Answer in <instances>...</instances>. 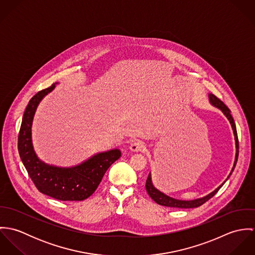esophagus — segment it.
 <instances>
[{"label":"esophagus","mask_w":255,"mask_h":255,"mask_svg":"<svg viewBox=\"0 0 255 255\" xmlns=\"http://www.w3.org/2000/svg\"><path fill=\"white\" fill-rule=\"evenodd\" d=\"M129 149L132 152H140V151H143L145 149V144L140 140H136V141H134L130 144Z\"/></svg>","instance_id":"1"}]
</instances>
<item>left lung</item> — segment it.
<instances>
[{"instance_id":"obj_1","label":"left lung","mask_w":255,"mask_h":255,"mask_svg":"<svg viewBox=\"0 0 255 255\" xmlns=\"http://www.w3.org/2000/svg\"><path fill=\"white\" fill-rule=\"evenodd\" d=\"M209 102L212 106L218 108L223 112V114L227 117V119L229 120L231 126H232V128H233V131H234V135H235V141H236V157H235V162H234V166L232 168V171L230 173V175L228 176V178L226 179V181L223 182L222 184H220L218 187L213 190L212 192H210L209 194L203 196V197H200V198H196V199H193V200H181V199H176L174 197H171L167 194H165L164 192L160 191L159 189H157L154 185H153V182H152V179H151V173H149L148 175V178L146 180V190H147V193L149 194V196L156 202L158 203L159 205H163V206H167V207H176V208H196V207H199L200 205H202L203 203H205L207 200H209L211 197H213L217 192H218L219 189L223 186V184L225 182L228 181V179L230 178V176L232 175L236 165H237V161H238V157H239V139H238V133H237V128H236V124H235V121L231 115V111L230 109L220 100L218 99L214 94H209Z\"/></svg>"}]
</instances>
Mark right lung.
<instances>
[{
  "label": "right lung",
  "mask_w": 255,
  "mask_h": 255,
  "mask_svg": "<svg viewBox=\"0 0 255 255\" xmlns=\"http://www.w3.org/2000/svg\"><path fill=\"white\" fill-rule=\"evenodd\" d=\"M56 84L39 91L30 99L20 126L18 153L40 192L62 201H81L94 193L106 171L122 153L117 148L100 152L79 165L68 168L49 165L38 158L31 138L32 122L39 103L55 88Z\"/></svg>",
  "instance_id": "right-lung-1"
}]
</instances>
